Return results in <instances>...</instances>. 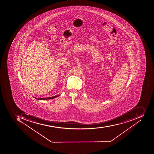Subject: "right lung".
Masks as SVG:
<instances>
[{
	"mask_svg": "<svg viewBox=\"0 0 154 154\" xmlns=\"http://www.w3.org/2000/svg\"><path fill=\"white\" fill-rule=\"evenodd\" d=\"M60 95H57V96H54V97H46V98H35V99H37V100H48V99H51L55 98L57 97H59Z\"/></svg>",
	"mask_w": 154,
	"mask_h": 154,
	"instance_id": "add662e5",
	"label": "right lung"
}]
</instances>
